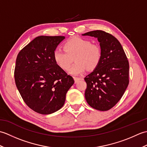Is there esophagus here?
<instances>
[{
    "label": "esophagus",
    "instance_id": "34e87169",
    "mask_svg": "<svg viewBox=\"0 0 147 147\" xmlns=\"http://www.w3.org/2000/svg\"><path fill=\"white\" fill-rule=\"evenodd\" d=\"M73 78H74V82H75V83H76L78 82V81H80V80H82V78H80V77H76V76H74V77H73Z\"/></svg>",
    "mask_w": 147,
    "mask_h": 147
}]
</instances>
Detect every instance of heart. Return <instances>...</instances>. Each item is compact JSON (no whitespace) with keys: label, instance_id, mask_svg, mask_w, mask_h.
<instances>
[{"label":"heart","instance_id":"1","mask_svg":"<svg viewBox=\"0 0 147 147\" xmlns=\"http://www.w3.org/2000/svg\"><path fill=\"white\" fill-rule=\"evenodd\" d=\"M62 47L64 51L54 52V61L62 69L67 70L73 61H75L69 70L72 74L82 73L86 69L88 71L94 70L101 61V47L89 40L73 37L65 41Z\"/></svg>","mask_w":147,"mask_h":147}]
</instances>
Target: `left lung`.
Segmentation results:
<instances>
[{
    "label": "left lung",
    "instance_id": "left-lung-1",
    "mask_svg": "<svg viewBox=\"0 0 147 147\" xmlns=\"http://www.w3.org/2000/svg\"><path fill=\"white\" fill-rule=\"evenodd\" d=\"M83 35L98 38L102 59L98 67L85 78L86 100L93 109L110 110L120 100L129 84V62L118 40L102 30Z\"/></svg>",
    "mask_w": 147,
    "mask_h": 147
}]
</instances>
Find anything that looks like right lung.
I'll return each instance as SVG.
<instances>
[{"label":"right lung","instance_id":"right-lung-1","mask_svg":"<svg viewBox=\"0 0 147 147\" xmlns=\"http://www.w3.org/2000/svg\"><path fill=\"white\" fill-rule=\"evenodd\" d=\"M64 36H37L21 49L16 58L14 79L25 104L41 114H50L64 105L73 77L55 63L54 53Z\"/></svg>","mask_w":147,"mask_h":147}]
</instances>
